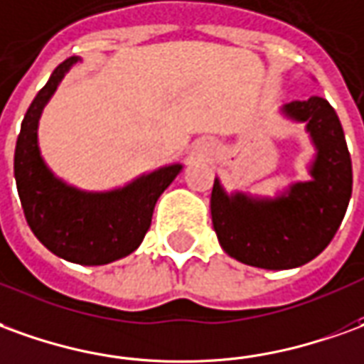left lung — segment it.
Segmentation results:
<instances>
[{
	"instance_id": "1",
	"label": "left lung",
	"mask_w": 364,
	"mask_h": 364,
	"mask_svg": "<svg viewBox=\"0 0 364 364\" xmlns=\"http://www.w3.org/2000/svg\"><path fill=\"white\" fill-rule=\"evenodd\" d=\"M282 116L306 124L315 147L309 181L291 183L276 197L244 191L226 193L218 177L210 195V215L218 242L235 260L289 270L323 252L341 226L353 191V167L337 112L325 98L284 104Z\"/></svg>"
}]
</instances>
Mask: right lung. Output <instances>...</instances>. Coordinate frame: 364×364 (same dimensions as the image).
Wrapping results in <instances>:
<instances>
[{
    "label": "right lung",
    "mask_w": 364,
    "mask_h": 364,
    "mask_svg": "<svg viewBox=\"0 0 364 364\" xmlns=\"http://www.w3.org/2000/svg\"><path fill=\"white\" fill-rule=\"evenodd\" d=\"M78 60L60 63L25 114L15 146V183L25 218L45 248L63 260L102 266L141 244L157 199L183 165H164L112 191H82L53 173L41 156L37 129L45 106Z\"/></svg>",
    "instance_id": "1"
}]
</instances>
